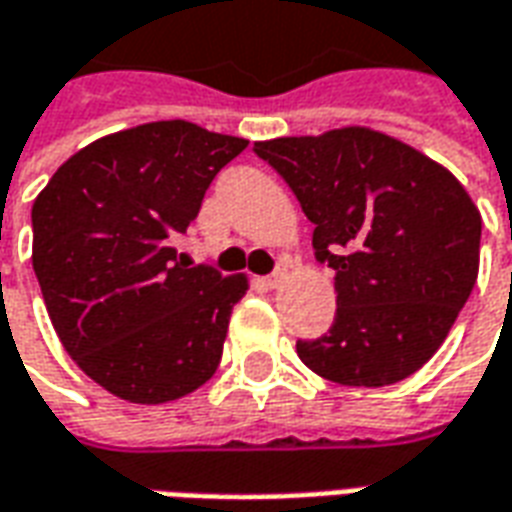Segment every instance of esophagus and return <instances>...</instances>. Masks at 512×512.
<instances>
[{"mask_svg":"<svg viewBox=\"0 0 512 512\" xmlns=\"http://www.w3.org/2000/svg\"><path fill=\"white\" fill-rule=\"evenodd\" d=\"M285 274H288V263H282V260H279L277 263V268H274V274H268L266 279H263V282H266V288H279V282H282V279H285Z\"/></svg>","mask_w":512,"mask_h":512,"instance_id":"34e87169","label":"esophagus"}]
</instances>
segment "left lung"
Listing matches in <instances>:
<instances>
[{"mask_svg":"<svg viewBox=\"0 0 512 512\" xmlns=\"http://www.w3.org/2000/svg\"><path fill=\"white\" fill-rule=\"evenodd\" d=\"M334 268L329 332L301 362L343 386L403 381L439 351L477 282L483 219L452 172L370 128L255 142Z\"/></svg>","mask_w":512,"mask_h":512,"instance_id":"8db88e82","label":"left lung"}]
</instances>
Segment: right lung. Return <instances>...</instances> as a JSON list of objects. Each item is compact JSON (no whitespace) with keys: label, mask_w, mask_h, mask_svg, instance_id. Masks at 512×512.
I'll list each match as a JSON object with an SVG mask.
<instances>
[{"label":"right lung","mask_w":512,"mask_h":512,"mask_svg":"<svg viewBox=\"0 0 512 512\" xmlns=\"http://www.w3.org/2000/svg\"><path fill=\"white\" fill-rule=\"evenodd\" d=\"M246 139L161 120L104 136L32 205V268L65 351L131 403H167L216 373L244 277L191 266L186 235Z\"/></svg>","instance_id":"obj_1"}]
</instances>
